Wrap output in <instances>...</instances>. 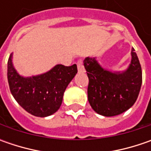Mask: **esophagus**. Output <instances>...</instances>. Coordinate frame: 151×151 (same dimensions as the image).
Wrapping results in <instances>:
<instances>
[{
    "instance_id": "34e87169",
    "label": "esophagus",
    "mask_w": 151,
    "mask_h": 151,
    "mask_svg": "<svg viewBox=\"0 0 151 151\" xmlns=\"http://www.w3.org/2000/svg\"><path fill=\"white\" fill-rule=\"evenodd\" d=\"M77 68H78V71L80 73H84L85 72V69L84 66H83V63H82V60H79L77 61Z\"/></svg>"
}]
</instances>
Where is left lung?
Returning <instances> with one entry per match:
<instances>
[{
    "label": "left lung",
    "instance_id": "1",
    "mask_svg": "<svg viewBox=\"0 0 151 151\" xmlns=\"http://www.w3.org/2000/svg\"><path fill=\"white\" fill-rule=\"evenodd\" d=\"M129 69L112 73L102 69L95 58H86L84 66L89 79L88 101L97 113L112 117L123 113L136 101L141 84L142 70L134 50Z\"/></svg>",
    "mask_w": 151,
    "mask_h": 151
}]
</instances>
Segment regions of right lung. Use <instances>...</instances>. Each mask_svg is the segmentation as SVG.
I'll return each instance as SVG.
<instances>
[{"instance_id": "1", "label": "right lung", "mask_w": 151, "mask_h": 151, "mask_svg": "<svg viewBox=\"0 0 151 151\" xmlns=\"http://www.w3.org/2000/svg\"><path fill=\"white\" fill-rule=\"evenodd\" d=\"M77 73L76 64L70 66L57 65L49 72L24 78L15 70L12 55L7 62L10 91L23 109L36 117H47L58 111L67 86Z\"/></svg>"}]
</instances>
